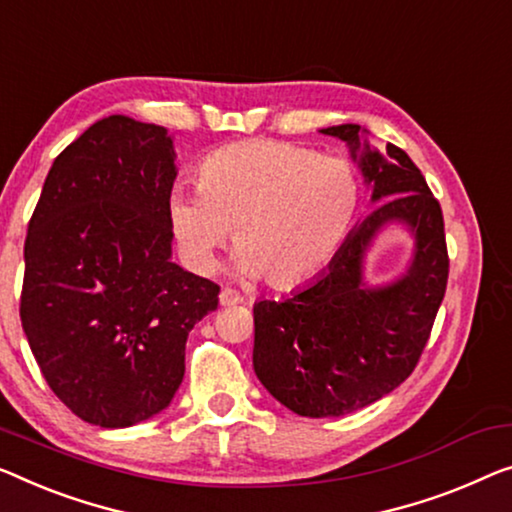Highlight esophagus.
<instances>
[{
    "mask_svg": "<svg viewBox=\"0 0 512 512\" xmlns=\"http://www.w3.org/2000/svg\"><path fill=\"white\" fill-rule=\"evenodd\" d=\"M220 303H223V305L243 303V296L236 292V289H232V287H223V292H220Z\"/></svg>",
    "mask_w": 512,
    "mask_h": 512,
    "instance_id": "esophagus-1",
    "label": "esophagus"
}]
</instances>
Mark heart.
Masks as SVG:
<instances>
[{
  "instance_id": "1",
  "label": "heart",
  "mask_w": 512,
  "mask_h": 512,
  "mask_svg": "<svg viewBox=\"0 0 512 512\" xmlns=\"http://www.w3.org/2000/svg\"><path fill=\"white\" fill-rule=\"evenodd\" d=\"M361 209V179L345 158L280 140L213 151L197 190L170 197V225L195 271L209 273L234 230L236 269L269 287L303 285L340 255Z\"/></svg>"
}]
</instances>
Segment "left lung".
<instances>
[{
    "label": "left lung",
    "mask_w": 512,
    "mask_h": 512,
    "mask_svg": "<svg viewBox=\"0 0 512 512\" xmlns=\"http://www.w3.org/2000/svg\"><path fill=\"white\" fill-rule=\"evenodd\" d=\"M361 126L324 128L358 151ZM372 200H384L349 234L329 271L282 301L255 303V375L273 398L308 418H335L384 398L418 365L448 282L444 213L421 170L400 147H365ZM388 219L417 234V257L391 288L363 290L362 253Z\"/></svg>",
    "instance_id": "8db88e82"
}]
</instances>
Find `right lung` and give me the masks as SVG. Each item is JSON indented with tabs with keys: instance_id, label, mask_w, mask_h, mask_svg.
Segmentation results:
<instances>
[{
	"instance_id": "add662e5",
	"label": "right lung",
	"mask_w": 512,
	"mask_h": 512,
	"mask_svg": "<svg viewBox=\"0 0 512 512\" xmlns=\"http://www.w3.org/2000/svg\"><path fill=\"white\" fill-rule=\"evenodd\" d=\"M177 177L163 126L112 114L52 163L29 218L22 329L52 393L91 425L172 402L220 287L170 262Z\"/></svg>"
}]
</instances>
